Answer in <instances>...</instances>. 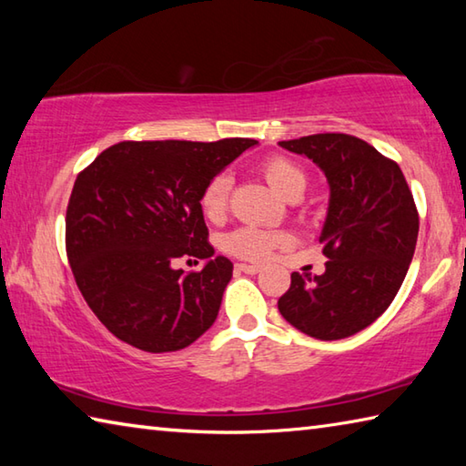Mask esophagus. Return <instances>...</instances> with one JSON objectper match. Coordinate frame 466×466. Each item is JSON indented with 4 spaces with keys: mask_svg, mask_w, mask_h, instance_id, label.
Instances as JSON below:
<instances>
[{
    "mask_svg": "<svg viewBox=\"0 0 466 466\" xmlns=\"http://www.w3.org/2000/svg\"><path fill=\"white\" fill-rule=\"evenodd\" d=\"M236 267V271H242V273H250V275H255V273H258L263 269L261 265H248V263H236L234 265Z\"/></svg>",
    "mask_w": 466,
    "mask_h": 466,
    "instance_id": "obj_1",
    "label": "esophagus"
}]
</instances>
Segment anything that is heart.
I'll list each match as a JSON object with an SVG mask.
<instances>
[{
	"label": "heart",
	"instance_id": "heart-1",
	"mask_svg": "<svg viewBox=\"0 0 466 466\" xmlns=\"http://www.w3.org/2000/svg\"><path fill=\"white\" fill-rule=\"evenodd\" d=\"M261 177L269 183L273 191H278L281 197L294 201L306 188V175L296 162L288 160L283 156H269L265 157L258 167ZM232 180L228 175H216L209 178L199 195V209L209 222H219L224 219L228 211V201H230ZM289 236L286 232H271L261 230V228L240 226L234 230L226 232L219 238V248L226 255L244 258V261H265L267 257L278 247H286Z\"/></svg>",
	"mask_w": 466,
	"mask_h": 466
}]
</instances>
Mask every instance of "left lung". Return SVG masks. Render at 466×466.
<instances>
[{
	"label": "left lung",
	"instance_id": "obj_1",
	"mask_svg": "<svg viewBox=\"0 0 466 466\" xmlns=\"http://www.w3.org/2000/svg\"><path fill=\"white\" fill-rule=\"evenodd\" d=\"M325 172L330 187L322 275L291 273L281 317L320 341L360 333L389 309L411 265L420 214L399 164L364 139L317 133L279 141Z\"/></svg>",
	"mask_w": 466,
	"mask_h": 466
}]
</instances>
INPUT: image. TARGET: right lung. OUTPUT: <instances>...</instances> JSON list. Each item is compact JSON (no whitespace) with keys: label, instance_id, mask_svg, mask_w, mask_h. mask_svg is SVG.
<instances>
[{"label":"right lung","instance_id":"obj_1","mask_svg":"<svg viewBox=\"0 0 466 466\" xmlns=\"http://www.w3.org/2000/svg\"><path fill=\"white\" fill-rule=\"evenodd\" d=\"M255 139L121 141L77 175L66 250L77 288L116 339L149 353L178 351L218 319L232 263L214 257L199 195ZM180 256L201 272L175 270Z\"/></svg>","mask_w":466,"mask_h":466}]
</instances>
